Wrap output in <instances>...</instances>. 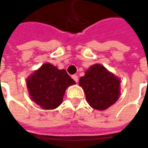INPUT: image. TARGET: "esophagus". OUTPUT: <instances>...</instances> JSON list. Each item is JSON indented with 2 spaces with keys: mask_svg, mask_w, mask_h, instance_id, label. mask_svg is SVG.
I'll return each instance as SVG.
<instances>
[{
  "mask_svg": "<svg viewBox=\"0 0 148 148\" xmlns=\"http://www.w3.org/2000/svg\"><path fill=\"white\" fill-rule=\"evenodd\" d=\"M72 78L74 79L76 82H77V80H78V77H77L76 74H74V75H72Z\"/></svg>",
  "mask_w": 148,
  "mask_h": 148,
  "instance_id": "obj_1",
  "label": "esophagus"
}]
</instances>
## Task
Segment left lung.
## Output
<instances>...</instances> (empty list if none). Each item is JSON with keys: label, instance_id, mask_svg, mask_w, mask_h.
Returning <instances> with one entry per match:
<instances>
[{"label": "left lung", "instance_id": "8db88e82", "mask_svg": "<svg viewBox=\"0 0 148 148\" xmlns=\"http://www.w3.org/2000/svg\"><path fill=\"white\" fill-rule=\"evenodd\" d=\"M79 85L90 106L97 110L108 109L120 96V80L101 65L95 64L88 69L81 77Z\"/></svg>", "mask_w": 148, "mask_h": 148}]
</instances>
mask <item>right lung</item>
<instances>
[{
	"label": "right lung",
	"mask_w": 148,
	"mask_h": 148,
	"mask_svg": "<svg viewBox=\"0 0 148 148\" xmlns=\"http://www.w3.org/2000/svg\"><path fill=\"white\" fill-rule=\"evenodd\" d=\"M75 84L65 70L45 63L27 80L32 99L42 109H54L60 106L65 91Z\"/></svg>",
	"instance_id": "right-lung-1"
}]
</instances>
